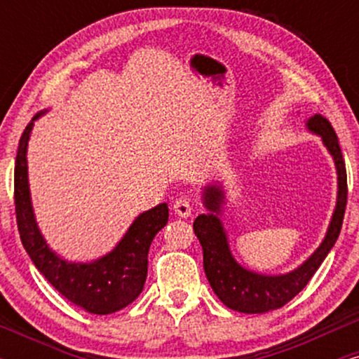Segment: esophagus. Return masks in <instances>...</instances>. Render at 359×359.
Listing matches in <instances>:
<instances>
[{
  "mask_svg": "<svg viewBox=\"0 0 359 359\" xmlns=\"http://www.w3.org/2000/svg\"><path fill=\"white\" fill-rule=\"evenodd\" d=\"M174 212L180 217H189L192 214V204L191 201L185 199V197H180L174 203Z\"/></svg>",
  "mask_w": 359,
  "mask_h": 359,
  "instance_id": "1",
  "label": "esophagus"
}]
</instances>
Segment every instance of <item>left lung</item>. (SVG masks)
I'll return each mask as SVG.
<instances>
[{"mask_svg": "<svg viewBox=\"0 0 359 359\" xmlns=\"http://www.w3.org/2000/svg\"><path fill=\"white\" fill-rule=\"evenodd\" d=\"M307 130L323 140L336 165L337 199L336 208L329 222L327 233L323 243L302 265L283 275H265L248 270L236 262L229 248L228 234L222 226L221 214L226 204V196L221 185L211 184L204 187L203 201L208 214H199L194 221V233L199 238L204 253V271L211 283L214 294L226 307L245 314H263L275 311L290 302L307 285L320 263L327 257L344 219V209L348 203V182L346 167L334 130L327 119L314 114L306 121Z\"/></svg>", "mask_w": 359, "mask_h": 359, "instance_id": "left-lung-1", "label": "left lung"}]
</instances>
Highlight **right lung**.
Segmentation results:
<instances>
[{
  "mask_svg": "<svg viewBox=\"0 0 359 359\" xmlns=\"http://www.w3.org/2000/svg\"><path fill=\"white\" fill-rule=\"evenodd\" d=\"M36 113L25 128L15 162V209L20 238L28 257L55 290L90 314H113L130 306L142 294L148 271V250L155 234L167 224L165 203L142 212L109 253L88 263L69 262L57 255L36 224L28 185L27 150Z\"/></svg>",
  "mask_w": 359,
  "mask_h": 359,
  "instance_id": "1",
  "label": "right lung"
}]
</instances>
